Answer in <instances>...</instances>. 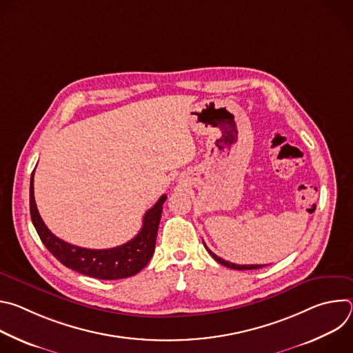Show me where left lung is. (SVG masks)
<instances>
[{
	"mask_svg": "<svg viewBox=\"0 0 353 353\" xmlns=\"http://www.w3.org/2000/svg\"><path fill=\"white\" fill-rule=\"evenodd\" d=\"M204 241V240H203ZM204 245H205V248H207V251L208 253L212 256V259L215 260V261H218L219 264H222V265H225V267H228V268H232V270H239V271H243V270H259V268H263V267H267V264L265 265H260V264H256V265H239V264H233V263H229V261H225L223 259H221V257H218L216 254H214L212 251L207 247V244L204 243Z\"/></svg>",
	"mask_w": 353,
	"mask_h": 353,
	"instance_id": "8db88e82",
	"label": "left lung"
}]
</instances>
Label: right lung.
I'll use <instances>...</instances> for the list:
<instances>
[{
	"mask_svg": "<svg viewBox=\"0 0 353 353\" xmlns=\"http://www.w3.org/2000/svg\"><path fill=\"white\" fill-rule=\"evenodd\" d=\"M33 173L30 177L29 191L30 218L43 244L63 265L86 276L112 281L128 278L138 274L149 263V260L152 259L157 244L158 228L162 216V205L168 198L166 195H162L158 199V203L146 211V214L143 215L142 228L134 239L119 247L106 250H92L70 244L59 239L47 229L39 215L34 203Z\"/></svg>",
	"mask_w": 353,
	"mask_h": 353,
	"instance_id": "obj_1",
	"label": "right lung"
}]
</instances>
